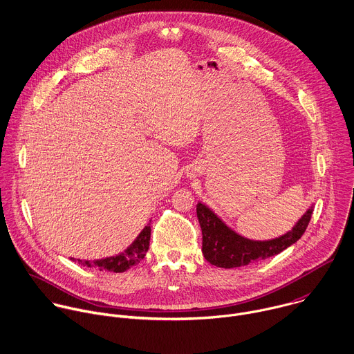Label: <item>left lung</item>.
<instances>
[{"mask_svg":"<svg viewBox=\"0 0 354 354\" xmlns=\"http://www.w3.org/2000/svg\"><path fill=\"white\" fill-rule=\"evenodd\" d=\"M313 207H310L296 225L285 235L271 241H250L238 235L227 227L207 206L196 205V216L202 230V253L205 259L221 268H234L248 266L281 253L293 245L304 234Z\"/></svg>","mask_w":354,"mask_h":354,"instance_id":"8db88e82","label":"left lung"}]
</instances>
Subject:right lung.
Masks as SVG:
<instances>
[{
	"label": "right lung",
	"instance_id": "1",
	"mask_svg": "<svg viewBox=\"0 0 354 354\" xmlns=\"http://www.w3.org/2000/svg\"><path fill=\"white\" fill-rule=\"evenodd\" d=\"M149 239H151V225H145V228L140 232L137 239L122 253L90 261V260H80V259H73V261H77L82 266L86 267H98L100 270H108L113 272H123L127 271L130 267L138 264L147 254L149 249Z\"/></svg>",
	"mask_w": 354,
	"mask_h": 354
}]
</instances>
